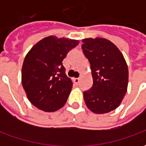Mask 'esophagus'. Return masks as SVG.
I'll return each mask as SVG.
<instances>
[{
	"label": "esophagus",
	"mask_w": 146,
	"mask_h": 146,
	"mask_svg": "<svg viewBox=\"0 0 146 146\" xmlns=\"http://www.w3.org/2000/svg\"><path fill=\"white\" fill-rule=\"evenodd\" d=\"M73 81H74V83H75L76 84H78L80 82V79L79 78H73Z\"/></svg>",
	"instance_id": "obj_1"
}]
</instances>
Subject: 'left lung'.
<instances>
[{
  "label": "left lung",
  "instance_id": "left-lung-1",
  "mask_svg": "<svg viewBox=\"0 0 146 146\" xmlns=\"http://www.w3.org/2000/svg\"><path fill=\"white\" fill-rule=\"evenodd\" d=\"M83 53L91 64L93 85L84 92L86 106L103 114L119 106L128 84V68L122 53L106 39L82 40Z\"/></svg>",
  "mask_w": 146,
  "mask_h": 146
}]
</instances>
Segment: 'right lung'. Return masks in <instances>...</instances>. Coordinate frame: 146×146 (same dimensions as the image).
Segmentation results:
<instances>
[{
    "mask_svg": "<svg viewBox=\"0 0 146 146\" xmlns=\"http://www.w3.org/2000/svg\"><path fill=\"white\" fill-rule=\"evenodd\" d=\"M78 40L50 36L30 49L22 68V84L32 104L45 112H54L66 104L73 87L62 61Z\"/></svg>",
    "mask_w": 146,
    "mask_h": 146,
    "instance_id": "obj_1",
    "label": "right lung"
}]
</instances>
